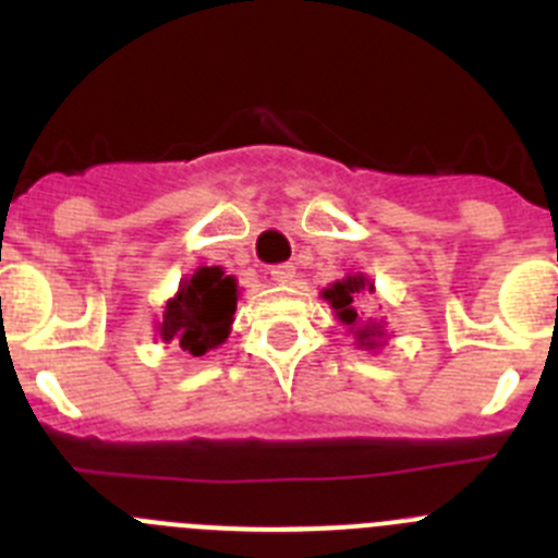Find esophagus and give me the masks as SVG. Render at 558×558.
Listing matches in <instances>:
<instances>
[{"label":"esophagus","mask_w":558,"mask_h":558,"mask_svg":"<svg viewBox=\"0 0 558 558\" xmlns=\"http://www.w3.org/2000/svg\"><path fill=\"white\" fill-rule=\"evenodd\" d=\"M293 276H295V265L293 263H282V265H274L270 268V279L279 284H288L293 282Z\"/></svg>","instance_id":"34e87169"}]
</instances>
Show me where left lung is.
Here are the masks:
<instances>
[{"mask_svg":"<svg viewBox=\"0 0 558 558\" xmlns=\"http://www.w3.org/2000/svg\"><path fill=\"white\" fill-rule=\"evenodd\" d=\"M366 290L374 293L372 279H366L363 274H349L347 279L329 284L322 295L329 302V307L335 310L338 322L347 324L349 332H354V340H357L360 349H377L383 335H386V329H383V324L372 322V318L363 322L357 315V307H354V299H357L360 293H366Z\"/></svg>","mask_w":558,"mask_h":558,"instance_id":"8db88e82","label":"left lung"}]
</instances>
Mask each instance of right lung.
Returning a JSON list of instances; mask_svg holds the SVG:
<instances>
[{
	"label": "right lung",
	"mask_w": 558,
	"mask_h": 558,
	"mask_svg": "<svg viewBox=\"0 0 558 558\" xmlns=\"http://www.w3.org/2000/svg\"><path fill=\"white\" fill-rule=\"evenodd\" d=\"M236 282L223 268H198L179 284L165 307L156 332L165 343H175L192 357L218 349L231 332L236 310Z\"/></svg>",
	"instance_id": "obj_1"
}]
</instances>
